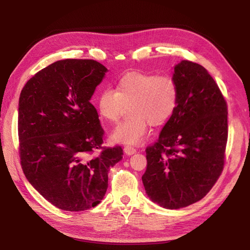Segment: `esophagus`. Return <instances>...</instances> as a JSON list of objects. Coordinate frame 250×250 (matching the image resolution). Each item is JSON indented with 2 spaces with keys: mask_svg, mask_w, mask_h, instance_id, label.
Wrapping results in <instances>:
<instances>
[{
  "mask_svg": "<svg viewBox=\"0 0 250 250\" xmlns=\"http://www.w3.org/2000/svg\"><path fill=\"white\" fill-rule=\"evenodd\" d=\"M125 152L128 156H131V155H134V153L136 152V149L132 146H125Z\"/></svg>",
  "mask_w": 250,
  "mask_h": 250,
  "instance_id": "34e87169",
  "label": "esophagus"
}]
</instances>
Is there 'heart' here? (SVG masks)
<instances>
[{"label": "heart", "mask_w": 250, "mask_h": 250, "mask_svg": "<svg viewBox=\"0 0 250 250\" xmlns=\"http://www.w3.org/2000/svg\"><path fill=\"white\" fill-rule=\"evenodd\" d=\"M178 103V86L168 75L143 72L125 74L114 90L104 89L98 95L100 116L110 124L120 119L129 106L130 119L121 122L111 140L125 145H140L145 141L149 124L161 125L171 118Z\"/></svg>", "instance_id": "b5f03b06"}]
</instances>
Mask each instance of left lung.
<instances>
[{"label":"left lung","instance_id":"1","mask_svg":"<svg viewBox=\"0 0 250 250\" xmlns=\"http://www.w3.org/2000/svg\"><path fill=\"white\" fill-rule=\"evenodd\" d=\"M178 103L159 140L146 148L142 176L149 199L178 209L203 199L220 176L228 140V107L205 68L183 60L174 66Z\"/></svg>","mask_w":250,"mask_h":250}]
</instances>
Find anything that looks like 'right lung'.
<instances>
[{
	"mask_svg": "<svg viewBox=\"0 0 250 250\" xmlns=\"http://www.w3.org/2000/svg\"><path fill=\"white\" fill-rule=\"evenodd\" d=\"M107 68L94 60L65 59L37 72L18 104L20 162L29 183L52 205L82 211L97 206L121 147L102 148L104 131L90 103Z\"/></svg>",
	"mask_w": 250,
	"mask_h": 250,
	"instance_id": "obj_1",
	"label": "right lung"
}]
</instances>
